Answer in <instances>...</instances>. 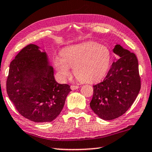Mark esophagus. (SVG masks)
I'll use <instances>...</instances> for the list:
<instances>
[{"mask_svg":"<svg viewBox=\"0 0 152 152\" xmlns=\"http://www.w3.org/2000/svg\"><path fill=\"white\" fill-rule=\"evenodd\" d=\"M78 88H79V86H78L72 85V86H70V88H71V90H72V91H74V90H76V89H78Z\"/></svg>","mask_w":152,"mask_h":152,"instance_id":"esophagus-1","label":"esophagus"}]
</instances>
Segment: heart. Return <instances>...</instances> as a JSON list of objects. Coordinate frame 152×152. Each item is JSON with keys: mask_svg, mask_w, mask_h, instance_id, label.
<instances>
[{"mask_svg": "<svg viewBox=\"0 0 152 152\" xmlns=\"http://www.w3.org/2000/svg\"><path fill=\"white\" fill-rule=\"evenodd\" d=\"M60 56L53 59V66L61 80L70 76L72 67L74 75L81 82L98 81L107 74L111 61L109 49L95 42L68 46L61 51Z\"/></svg>", "mask_w": 152, "mask_h": 152, "instance_id": "b5f03b06", "label": "heart"}]
</instances>
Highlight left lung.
I'll use <instances>...</instances> for the list:
<instances>
[{
  "label": "left lung",
  "instance_id": "left-lung-1",
  "mask_svg": "<svg viewBox=\"0 0 152 152\" xmlns=\"http://www.w3.org/2000/svg\"><path fill=\"white\" fill-rule=\"evenodd\" d=\"M113 52L118 56L103 81L93 86L90 107L103 120L116 119L133 104L141 88L137 57L117 44Z\"/></svg>",
  "mask_w": 152,
  "mask_h": 152
}]
</instances>
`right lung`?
<instances>
[{"label":"right lung","instance_id":"obj_1","mask_svg":"<svg viewBox=\"0 0 152 152\" xmlns=\"http://www.w3.org/2000/svg\"><path fill=\"white\" fill-rule=\"evenodd\" d=\"M53 72L47 53L34 44L27 45L11 61L7 92L22 116L46 123L60 115L71 89L58 83Z\"/></svg>","mask_w":152,"mask_h":152}]
</instances>
